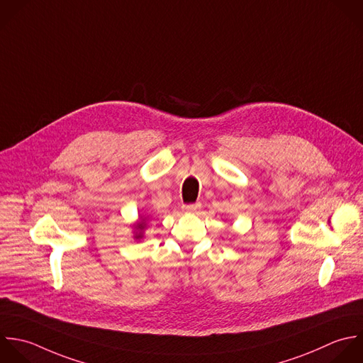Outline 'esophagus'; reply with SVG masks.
Listing matches in <instances>:
<instances>
[{
	"label": "esophagus",
	"instance_id": "1",
	"mask_svg": "<svg viewBox=\"0 0 363 363\" xmlns=\"http://www.w3.org/2000/svg\"><path fill=\"white\" fill-rule=\"evenodd\" d=\"M182 209H184L185 212H195V211L201 209V203H199V202H195V203H188V205H184V206H182Z\"/></svg>",
	"mask_w": 363,
	"mask_h": 363
}]
</instances>
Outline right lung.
I'll return each instance as SVG.
<instances>
[{
    "mask_svg": "<svg viewBox=\"0 0 363 363\" xmlns=\"http://www.w3.org/2000/svg\"><path fill=\"white\" fill-rule=\"evenodd\" d=\"M144 228H145L144 220H143V222H140V223L135 226V229L138 230V232H137V235H135V238H137V239H140V238L143 236V230H144Z\"/></svg>",
    "mask_w": 363,
    "mask_h": 363,
    "instance_id": "right-lung-1",
    "label": "right lung"
}]
</instances>
